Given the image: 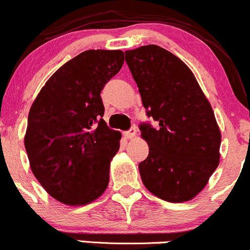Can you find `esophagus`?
<instances>
[{"instance_id": "1", "label": "esophagus", "mask_w": 250, "mask_h": 250, "mask_svg": "<svg viewBox=\"0 0 250 250\" xmlns=\"http://www.w3.org/2000/svg\"><path fill=\"white\" fill-rule=\"evenodd\" d=\"M124 136L125 138H127V140H131V138H133L136 136V127H131L130 130L126 131L124 132Z\"/></svg>"}]
</instances>
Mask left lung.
I'll return each instance as SVG.
<instances>
[{"label": "left lung", "instance_id": "1", "mask_svg": "<svg viewBox=\"0 0 250 250\" xmlns=\"http://www.w3.org/2000/svg\"><path fill=\"white\" fill-rule=\"evenodd\" d=\"M148 117L157 128L141 125L149 154L140 163L146 188L163 201L193 199L220 163L221 132L208 98L191 69L157 44L125 51Z\"/></svg>", "mask_w": 250, "mask_h": 250}]
</instances>
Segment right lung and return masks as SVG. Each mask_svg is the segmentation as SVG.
<instances>
[{
    "label": "right lung",
    "mask_w": 250,
    "mask_h": 250,
    "mask_svg": "<svg viewBox=\"0 0 250 250\" xmlns=\"http://www.w3.org/2000/svg\"><path fill=\"white\" fill-rule=\"evenodd\" d=\"M124 64L120 49H88L62 65L34 101L24 145L30 169L61 203L86 206L109 184L122 133L110 130L101 91Z\"/></svg>",
    "instance_id": "obj_1"
}]
</instances>
